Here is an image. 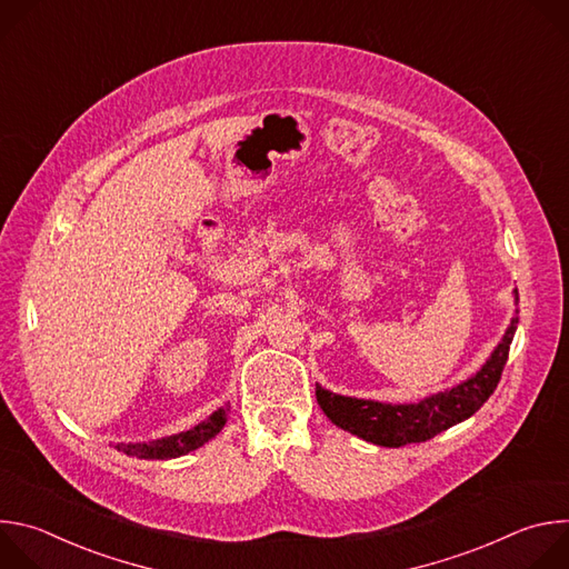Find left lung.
<instances>
[{
  "label": "left lung",
  "instance_id": "1",
  "mask_svg": "<svg viewBox=\"0 0 569 569\" xmlns=\"http://www.w3.org/2000/svg\"><path fill=\"white\" fill-rule=\"evenodd\" d=\"M513 292L518 303V290ZM516 327H518V315L511 319V327L507 329L502 342L496 347L491 358L481 365V369L475 376H470L468 380L446 391L432 393L419 402L391 405V402L351 398V396L333 393L329 389H323L321 385H317L315 389L317 402L323 410V415H327L338 428L365 441H371L376 446L400 448L408 443L428 441L439 432L472 417L481 405L489 400L509 360V349L513 342Z\"/></svg>",
  "mask_w": 569,
  "mask_h": 569
}]
</instances>
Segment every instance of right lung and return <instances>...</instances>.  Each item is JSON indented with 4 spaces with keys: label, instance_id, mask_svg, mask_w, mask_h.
I'll use <instances>...</instances> for the list:
<instances>
[{
    "label": "right lung",
    "instance_id": "add662e5",
    "mask_svg": "<svg viewBox=\"0 0 569 569\" xmlns=\"http://www.w3.org/2000/svg\"><path fill=\"white\" fill-rule=\"evenodd\" d=\"M227 412H229V408H220L207 421H202L196 428H191L187 432H180V435H171V437L154 439V441H143V443H117L114 448L130 455V457H137V459L182 457V455L204 446L209 439H213L224 428Z\"/></svg>",
    "mask_w": 569,
    "mask_h": 569
}]
</instances>
